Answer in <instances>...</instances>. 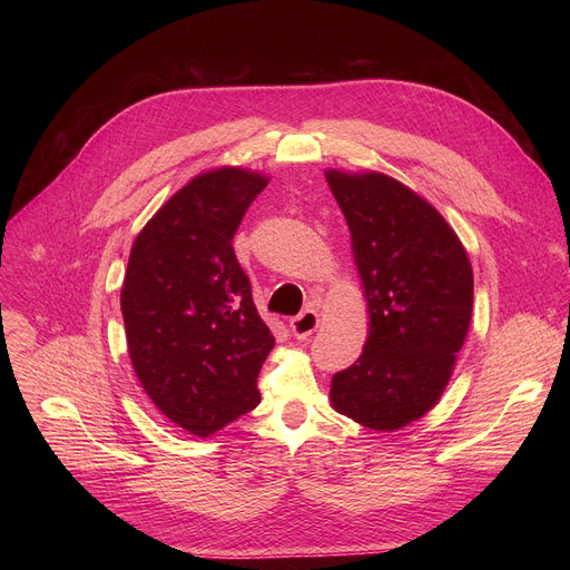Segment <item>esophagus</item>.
I'll list each match as a JSON object with an SVG mask.
<instances>
[{
    "mask_svg": "<svg viewBox=\"0 0 570 570\" xmlns=\"http://www.w3.org/2000/svg\"><path fill=\"white\" fill-rule=\"evenodd\" d=\"M317 324H320L317 311L304 308L299 315H295V317L291 320V332H293L295 338L304 341V338H308V336L317 330Z\"/></svg>",
    "mask_w": 570,
    "mask_h": 570,
    "instance_id": "1",
    "label": "esophagus"
}]
</instances>
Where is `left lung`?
<instances>
[{
  "label": "left lung",
  "instance_id": "left-lung-1",
  "mask_svg": "<svg viewBox=\"0 0 570 570\" xmlns=\"http://www.w3.org/2000/svg\"><path fill=\"white\" fill-rule=\"evenodd\" d=\"M370 304L363 354L332 379L334 409L372 429L420 420L444 392L473 306L460 238L415 191L383 174L327 171Z\"/></svg>",
  "mask_w": 570,
  "mask_h": 570
}]
</instances>
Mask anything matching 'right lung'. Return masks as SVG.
I'll return each instance as SVG.
<instances>
[{"label":"right lung","mask_w":570,"mask_h":570,"mask_svg":"<svg viewBox=\"0 0 570 570\" xmlns=\"http://www.w3.org/2000/svg\"><path fill=\"white\" fill-rule=\"evenodd\" d=\"M268 180L243 169L194 178L144 225L121 286L132 367L157 409L207 438L262 394L275 338L232 238Z\"/></svg>","instance_id":"1"}]
</instances>
